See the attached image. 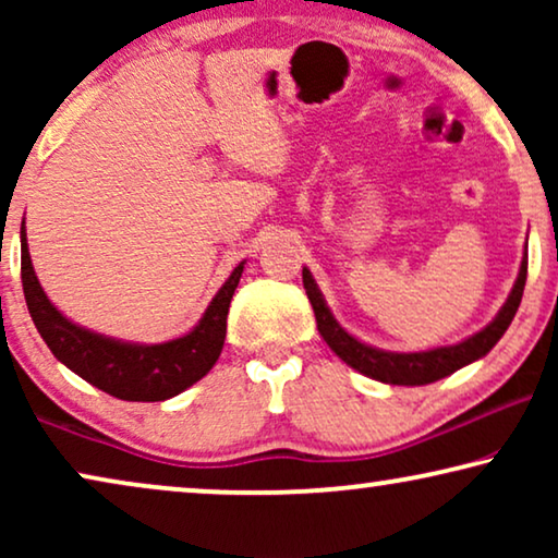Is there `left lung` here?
<instances>
[{"mask_svg": "<svg viewBox=\"0 0 558 558\" xmlns=\"http://www.w3.org/2000/svg\"><path fill=\"white\" fill-rule=\"evenodd\" d=\"M525 274H529V254H523L521 269H518V279L513 289H510L506 304H502L498 315L493 317L490 325H485L483 330L470 335L462 342L454 345H439L429 350H416V353H396V350H384L368 342L357 340L355 335H350L342 327L335 315L327 307L323 292H319L315 277L304 266L302 281L307 289L310 304L315 310L317 330L323 335V340L332 348V353L345 361L350 368H355L363 376L388 386H426L434 380L452 376L454 371L464 368V365L480 361V357L490 353L502 335H506L508 325L513 323L518 304H521L523 287H525Z\"/></svg>", "mask_w": 558, "mask_h": 558, "instance_id": "obj_1", "label": "left lung"}]
</instances>
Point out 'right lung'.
<instances>
[{
	"mask_svg": "<svg viewBox=\"0 0 558 558\" xmlns=\"http://www.w3.org/2000/svg\"><path fill=\"white\" fill-rule=\"evenodd\" d=\"M22 289L29 317L65 368L121 401H165L197 384L216 365L226 340V317L239 287L241 262L213 296L193 330L165 342H132L94 332L68 319L37 281L22 220Z\"/></svg>",
	"mask_w": 558,
	"mask_h": 558,
	"instance_id": "add662e5",
	"label": "right lung"
}]
</instances>
